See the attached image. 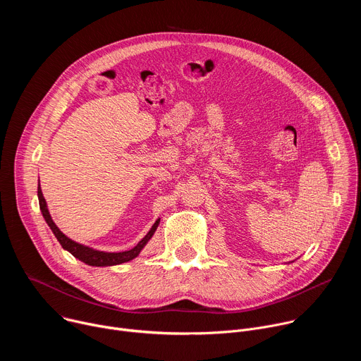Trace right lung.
Returning <instances> with one entry per match:
<instances>
[{"label": "right lung", "instance_id": "add662e5", "mask_svg": "<svg viewBox=\"0 0 361 361\" xmlns=\"http://www.w3.org/2000/svg\"><path fill=\"white\" fill-rule=\"evenodd\" d=\"M38 201H39V210L42 213L44 220L47 221L48 227L51 228V231L54 233V235L57 237L59 243L61 244V247L64 250H67L68 252H71L75 259H78L80 262L91 266V267H110V266H118L127 262L134 260L135 257L141 252V250L147 245V243L151 240V237L156 233L159 224H160V219L156 220V223L152 224V227L149 228V231L145 234V237L133 248L126 250V251H120V252H110V251H101V250H95L92 247L80 244L74 240H71L70 237H67L54 223V220L51 219V214L48 212L45 198L42 195L41 187L38 185Z\"/></svg>", "mask_w": 361, "mask_h": 361}]
</instances>
